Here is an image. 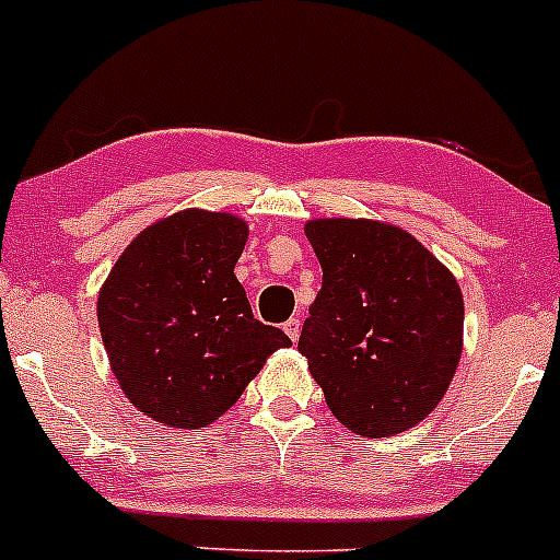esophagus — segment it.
I'll return each mask as SVG.
<instances>
[{
    "label": "esophagus",
    "instance_id": "obj_1",
    "mask_svg": "<svg viewBox=\"0 0 560 560\" xmlns=\"http://www.w3.org/2000/svg\"><path fill=\"white\" fill-rule=\"evenodd\" d=\"M282 328H285L288 339H291V342H296L299 334H302V320H299V318H291V320L282 323Z\"/></svg>",
    "mask_w": 560,
    "mask_h": 560
}]
</instances>
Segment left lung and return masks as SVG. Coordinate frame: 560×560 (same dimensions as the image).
Here are the masks:
<instances>
[{"mask_svg": "<svg viewBox=\"0 0 560 560\" xmlns=\"http://www.w3.org/2000/svg\"><path fill=\"white\" fill-rule=\"evenodd\" d=\"M323 285L299 353L353 434H401L442 401L464 350V296L412 234L372 218L304 223Z\"/></svg>", "mask_w": 560, "mask_h": 560, "instance_id": "left-lung-1", "label": "left lung"}]
</instances>
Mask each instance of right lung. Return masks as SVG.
I'll return each instance as SVG.
<instances>
[{"instance_id":"right-lung-1","label":"right lung","mask_w":560,"mask_h":560,"mask_svg":"<svg viewBox=\"0 0 560 560\" xmlns=\"http://www.w3.org/2000/svg\"><path fill=\"white\" fill-rule=\"evenodd\" d=\"M247 223L188 207L142 229L96 299L126 399L175 429L215 423L291 339L253 318L237 267Z\"/></svg>"}]
</instances>
